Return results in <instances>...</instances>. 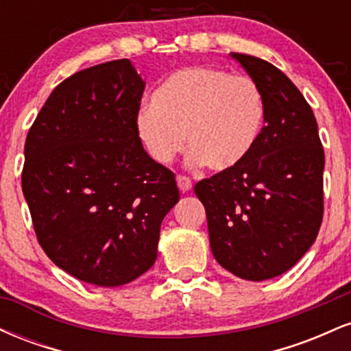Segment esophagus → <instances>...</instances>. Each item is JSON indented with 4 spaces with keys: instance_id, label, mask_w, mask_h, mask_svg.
I'll return each instance as SVG.
<instances>
[{
    "instance_id": "esophagus-1",
    "label": "esophagus",
    "mask_w": 351,
    "mask_h": 351,
    "mask_svg": "<svg viewBox=\"0 0 351 351\" xmlns=\"http://www.w3.org/2000/svg\"><path fill=\"white\" fill-rule=\"evenodd\" d=\"M176 183H178V188L181 193H188L189 189H191V180L188 178V176H176Z\"/></svg>"
}]
</instances>
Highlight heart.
<instances>
[{
  "instance_id": "1",
  "label": "heart",
  "mask_w": 351,
  "mask_h": 351,
  "mask_svg": "<svg viewBox=\"0 0 351 351\" xmlns=\"http://www.w3.org/2000/svg\"><path fill=\"white\" fill-rule=\"evenodd\" d=\"M265 102L257 82L206 66L173 72L136 114V134L148 155L168 165L183 150L193 167L228 171L247 160L264 128Z\"/></svg>"
}]
</instances>
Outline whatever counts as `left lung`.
Wrapping results in <instances>:
<instances>
[{
    "instance_id": "1",
    "label": "left lung",
    "mask_w": 351,
    "mask_h": 351,
    "mask_svg": "<svg viewBox=\"0 0 351 351\" xmlns=\"http://www.w3.org/2000/svg\"><path fill=\"white\" fill-rule=\"evenodd\" d=\"M264 95L259 142L247 160L196 183L215 259L244 280L293 267L324 217V167L315 115L292 80L267 60L231 52Z\"/></svg>"
}]
</instances>
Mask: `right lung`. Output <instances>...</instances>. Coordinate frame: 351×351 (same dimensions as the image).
Segmentation results:
<instances>
[{
  "mask_svg": "<svg viewBox=\"0 0 351 351\" xmlns=\"http://www.w3.org/2000/svg\"><path fill=\"white\" fill-rule=\"evenodd\" d=\"M143 88L128 59L75 72L52 90L24 145L21 184L39 244L99 287L155 264L162 221L180 199L175 175L136 134Z\"/></svg>",
  "mask_w": 351,
  "mask_h": 351,
  "instance_id": "obj_1",
  "label": "right lung"
}]
</instances>
